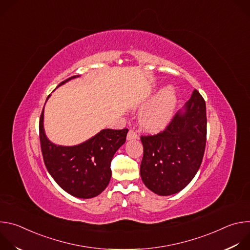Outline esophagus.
<instances>
[{"instance_id":"obj_1","label":"esophagus","mask_w":250,"mask_h":250,"mask_svg":"<svg viewBox=\"0 0 250 250\" xmlns=\"http://www.w3.org/2000/svg\"><path fill=\"white\" fill-rule=\"evenodd\" d=\"M137 138H138V135H137L136 131L133 130V129H130V130L128 131V133H127L126 139H127L128 141H130V140H134V139H137Z\"/></svg>"}]
</instances>
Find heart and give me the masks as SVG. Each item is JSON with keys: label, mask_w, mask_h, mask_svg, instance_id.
Wrapping results in <instances>:
<instances>
[{"label": "heart", "mask_w": 250, "mask_h": 250, "mask_svg": "<svg viewBox=\"0 0 250 250\" xmlns=\"http://www.w3.org/2000/svg\"><path fill=\"white\" fill-rule=\"evenodd\" d=\"M146 104H149L139 117L140 126L151 132L164 129L171 122L177 105V96L171 86L163 88Z\"/></svg>", "instance_id": "obj_1"}]
</instances>
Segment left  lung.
<instances>
[{"instance_id": "left-lung-1", "label": "left lung", "mask_w": 250, "mask_h": 250, "mask_svg": "<svg viewBox=\"0 0 250 250\" xmlns=\"http://www.w3.org/2000/svg\"><path fill=\"white\" fill-rule=\"evenodd\" d=\"M142 182L153 193L169 196L183 190L198 172L206 147V103L195 90L165 130L141 136Z\"/></svg>"}]
</instances>
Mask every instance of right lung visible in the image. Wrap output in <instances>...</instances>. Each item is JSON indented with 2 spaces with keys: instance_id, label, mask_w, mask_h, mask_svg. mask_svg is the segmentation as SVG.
<instances>
[{
  "instance_id": "obj_1",
  "label": "right lung",
  "mask_w": 250,
  "mask_h": 250,
  "mask_svg": "<svg viewBox=\"0 0 250 250\" xmlns=\"http://www.w3.org/2000/svg\"><path fill=\"white\" fill-rule=\"evenodd\" d=\"M77 77L79 75L70 77L59 86ZM43 120L44 106L40 119L41 146L44 164L55 182L65 192L77 198L91 199L100 195L109 185L111 161L125 142L128 129H102L80 145L64 146L47 138Z\"/></svg>"
}]
</instances>
